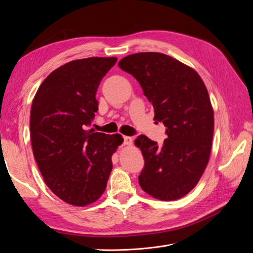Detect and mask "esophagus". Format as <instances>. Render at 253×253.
<instances>
[{"mask_svg":"<svg viewBox=\"0 0 253 253\" xmlns=\"http://www.w3.org/2000/svg\"><path fill=\"white\" fill-rule=\"evenodd\" d=\"M133 143V139L132 137H128V136H124V144L125 145H131Z\"/></svg>","mask_w":253,"mask_h":253,"instance_id":"esophagus-1","label":"esophagus"}]
</instances>
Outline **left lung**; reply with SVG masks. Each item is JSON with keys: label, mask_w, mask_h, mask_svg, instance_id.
<instances>
[{"label": "left lung", "mask_w": 253, "mask_h": 253, "mask_svg": "<svg viewBox=\"0 0 253 253\" xmlns=\"http://www.w3.org/2000/svg\"><path fill=\"white\" fill-rule=\"evenodd\" d=\"M118 65L139 82L155 121L167 127L162 145L144 135L135 140L144 158L139 185L157 200H178L197 185L209 162L214 117L208 90L193 68L165 53H134Z\"/></svg>", "instance_id": "1"}]
</instances>
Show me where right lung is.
Listing matches in <instances>:
<instances>
[{"mask_svg": "<svg viewBox=\"0 0 253 253\" xmlns=\"http://www.w3.org/2000/svg\"><path fill=\"white\" fill-rule=\"evenodd\" d=\"M117 58L71 61L50 73L30 110L34 156L47 187L67 204L84 207L104 192L120 134L87 128L98 111L96 93Z\"/></svg>", "mask_w": 253, "mask_h": 253, "instance_id": "obj_1", "label": "right lung"}]
</instances>
